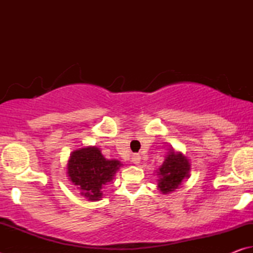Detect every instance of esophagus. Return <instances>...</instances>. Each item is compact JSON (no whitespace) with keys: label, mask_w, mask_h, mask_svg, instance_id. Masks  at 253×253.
Returning <instances> with one entry per match:
<instances>
[{"label":"esophagus","mask_w":253,"mask_h":253,"mask_svg":"<svg viewBox=\"0 0 253 253\" xmlns=\"http://www.w3.org/2000/svg\"><path fill=\"white\" fill-rule=\"evenodd\" d=\"M139 161H140V156L139 155H137V154H135V155H132L131 162L134 163V164H138Z\"/></svg>","instance_id":"obj_1"}]
</instances>
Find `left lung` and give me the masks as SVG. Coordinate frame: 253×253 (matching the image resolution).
I'll return each instance as SVG.
<instances>
[{
  "mask_svg": "<svg viewBox=\"0 0 253 253\" xmlns=\"http://www.w3.org/2000/svg\"><path fill=\"white\" fill-rule=\"evenodd\" d=\"M158 170V187L163 193L168 194L176 190L183 179L188 177L190 163L181 153L176 154L172 151Z\"/></svg>",
  "mask_w": 253,
  "mask_h": 253,
  "instance_id": "8db88e82",
  "label": "left lung"
}]
</instances>
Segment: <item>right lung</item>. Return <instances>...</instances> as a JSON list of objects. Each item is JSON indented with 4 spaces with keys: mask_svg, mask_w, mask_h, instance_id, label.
Listing matches in <instances>:
<instances>
[{
    "mask_svg": "<svg viewBox=\"0 0 253 253\" xmlns=\"http://www.w3.org/2000/svg\"><path fill=\"white\" fill-rule=\"evenodd\" d=\"M121 166V162L116 160H106L99 148H81L71 154L68 176L74 185L78 186L81 195L88 201H97L101 199V187L113 179Z\"/></svg>",
    "mask_w": 253,
    "mask_h": 253,
    "instance_id": "add662e5",
    "label": "right lung"
}]
</instances>
